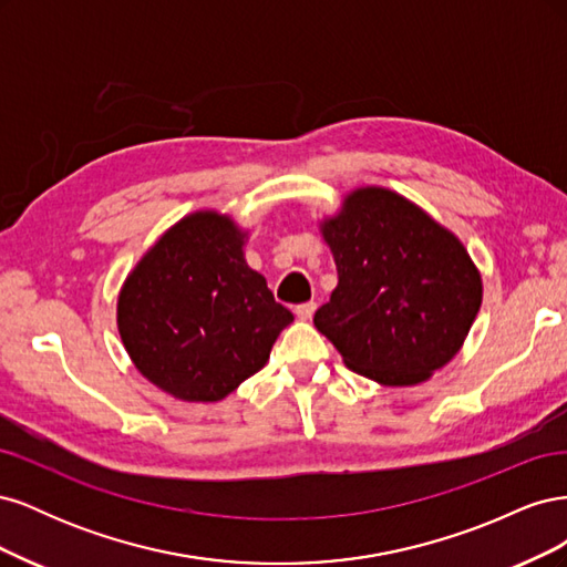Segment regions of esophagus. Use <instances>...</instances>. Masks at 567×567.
<instances>
[{
  "mask_svg": "<svg viewBox=\"0 0 567 567\" xmlns=\"http://www.w3.org/2000/svg\"><path fill=\"white\" fill-rule=\"evenodd\" d=\"M315 312H317V305H315V302H305V305H298V307H296V317H298L300 321H310Z\"/></svg>",
  "mask_w": 567,
  "mask_h": 567,
  "instance_id": "obj_1",
  "label": "esophagus"
}]
</instances>
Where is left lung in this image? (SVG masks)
<instances>
[{"label": "left lung", "instance_id": "1", "mask_svg": "<svg viewBox=\"0 0 567 567\" xmlns=\"http://www.w3.org/2000/svg\"><path fill=\"white\" fill-rule=\"evenodd\" d=\"M338 269L315 315L354 373L419 385L463 348L483 305V277L461 238L385 186H357L319 219Z\"/></svg>", "mask_w": 567, "mask_h": 567}]
</instances>
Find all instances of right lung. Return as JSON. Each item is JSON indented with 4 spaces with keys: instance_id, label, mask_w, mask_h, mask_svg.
<instances>
[{
    "instance_id": "add662e5",
    "label": "right lung",
    "mask_w": 567,
    "mask_h": 567,
    "mask_svg": "<svg viewBox=\"0 0 567 567\" xmlns=\"http://www.w3.org/2000/svg\"><path fill=\"white\" fill-rule=\"evenodd\" d=\"M248 229L229 213L182 217L117 293L120 340L148 383L182 402H219L269 362L293 321L246 262Z\"/></svg>"
}]
</instances>
